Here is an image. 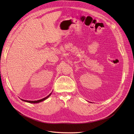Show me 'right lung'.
<instances>
[{
  "instance_id": "add662e5",
  "label": "right lung",
  "mask_w": 134,
  "mask_h": 134,
  "mask_svg": "<svg viewBox=\"0 0 134 134\" xmlns=\"http://www.w3.org/2000/svg\"><path fill=\"white\" fill-rule=\"evenodd\" d=\"M51 93H50L49 94L48 96H47L46 97H45V98H43V99H40V100H34V101H29V100H23V99H21L22 100H23V101H25V102H28V103H40V102H42V101H43V100H44L45 99H46L47 98H48V97H49V96H51Z\"/></svg>"
}]
</instances>
